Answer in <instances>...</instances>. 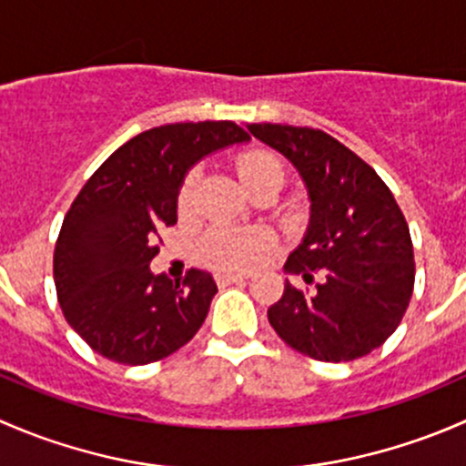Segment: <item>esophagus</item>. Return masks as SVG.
Returning a JSON list of instances; mask_svg holds the SVG:
<instances>
[{"label":"esophagus","instance_id":"esophagus-1","mask_svg":"<svg viewBox=\"0 0 466 466\" xmlns=\"http://www.w3.org/2000/svg\"><path fill=\"white\" fill-rule=\"evenodd\" d=\"M216 279H218L220 286H229V284H234V281L248 279V275H246V272H229V270H223V272H218V277H216Z\"/></svg>","mask_w":466,"mask_h":466}]
</instances>
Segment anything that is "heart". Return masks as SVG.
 Returning a JSON list of instances; mask_svg holds the SVG:
<instances>
[{
  "label": "heart",
  "mask_w": 466,
  "mask_h": 466,
  "mask_svg": "<svg viewBox=\"0 0 466 466\" xmlns=\"http://www.w3.org/2000/svg\"><path fill=\"white\" fill-rule=\"evenodd\" d=\"M238 176L248 189L266 180H284V164L270 150H248L237 162ZM196 196V171L187 173L177 191V209L189 211ZM272 248L270 234L263 229H228L218 228L203 241V252L214 266L229 270H246L268 257Z\"/></svg>",
  "instance_id": "b5f03b06"
}]
</instances>
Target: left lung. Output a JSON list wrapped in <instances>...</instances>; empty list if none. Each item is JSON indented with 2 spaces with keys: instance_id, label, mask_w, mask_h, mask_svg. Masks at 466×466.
<instances>
[{
  "instance_id": "obj_1",
  "label": "left lung",
  "mask_w": 466,
  "mask_h": 466,
  "mask_svg": "<svg viewBox=\"0 0 466 466\" xmlns=\"http://www.w3.org/2000/svg\"><path fill=\"white\" fill-rule=\"evenodd\" d=\"M302 176L311 220L286 270L316 290L286 281L268 309L277 336L299 354L327 363L354 360L383 345L401 322L415 286L410 229L379 173L331 135L316 128L250 124Z\"/></svg>"
}]
</instances>
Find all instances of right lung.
Here are the masks:
<instances>
[{
    "instance_id": "right-lung-1",
    "label": "right lung",
    "mask_w": 466,
    "mask_h": 466,
    "mask_svg": "<svg viewBox=\"0 0 466 466\" xmlns=\"http://www.w3.org/2000/svg\"><path fill=\"white\" fill-rule=\"evenodd\" d=\"M234 121L167 124L116 148L69 207L54 250V281L69 327L96 354L146 365L180 350L203 327L214 277L153 275L159 229L176 225L177 191L198 159L248 142Z\"/></svg>"
}]
</instances>
